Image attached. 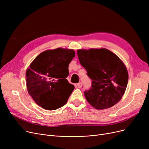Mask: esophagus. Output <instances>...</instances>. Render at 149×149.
Segmentation results:
<instances>
[{"instance_id":"esophagus-1","label":"esophagus","mask_w":149,"mask_h":149,"mask_svg":"<svg viewBox=\"0 0 149 149\" xmlns=\"http://www.w3.org/2000/svg\"><path fill=\"white\" fill-rule=\"evenodd\" d=\"M77 86L78 88H81L82 87V83H79L77 84Z\"/></svg>"}]
</instances>
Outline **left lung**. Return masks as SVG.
<instances>
[{
  "label": "left lung",
  "instance_id": "obj_1",
  "mask_svg": "<svg viewBox=\"0 0 149 149\" xmlns=\"http://www.w3.org/2000/svg\"><path fill=\"white\" fill-rule=\"evenodd\" d=\"M77 55L92 80L91 89L84 92L88 102L97 110L110 108L118 103L129 79L123 61L106 48L78 49Z\"/></svg>",
  "mask_w": 149,
  "mask_h": 149
}]
</instances>
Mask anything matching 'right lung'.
I'll use <instances>...</instances> for the list:
<instances>
[{
	"mask_svg": "<svg viewBox=\"0 0 149 149\" xmlns=\"http://www.w3.org/2000/svg\"><path fill=\"white\" fill-rule=\"evenodd\" d=\"M74 49L58 48L46 50L31 62L26 72V88L35 102L46 110L64 106L74 89L66 78Z\"/></svg>",
	"mask_w": 149,
	"mask_h": 149,
	"instance_id": "right-lung-1",
	"label": "right lung"
}]
</instances>
